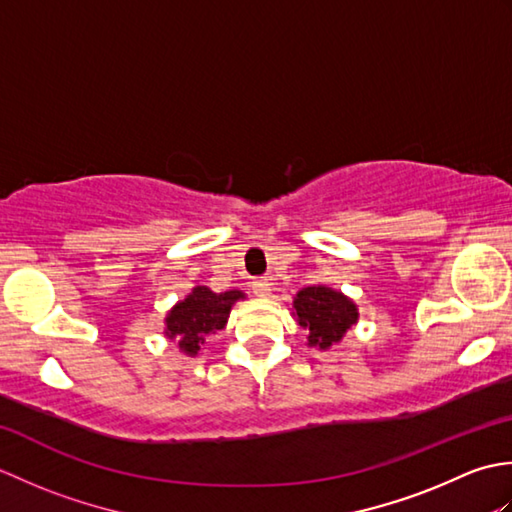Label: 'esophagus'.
<instances>
[{"label":"esophagus","instance_id":"esophagus-1","mask_svg":"<svg viewBox=\"0 0 512 512\" xmlns=\"http://www.w3.org/2000/svg\"><path fill=\"white\" fill-rule=\"evenodd\" d=\"M250 286H253L255 295L262 299H268L270 292H273V284H270V279H253L250 281Z\"/></svg>","mask_w":512,"mask_h":512}]
</instances>
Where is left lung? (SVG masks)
Returning <instances> with one entry per match:
<instances>
[{"mask_svg": "<svg viewBox=\"0 0 512 512\" xmlns=\"http://www.w3.org/2000/svg\"><path fill=\"white\" fill-rule=\"evenodd\" d=\"M292 317L308 330V347L330 350L358 323L354 299L330 286H306L292 297Z\"/></svg>", "mask_w": 512, "mask_h": 512, "instance_id": "left-lung-1", "label": "left lung"}]
</instances>
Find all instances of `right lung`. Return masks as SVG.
<instances>
[{"mask_svg": "<svg viewBox=\"0 0 512 512\" xmlns=\"http://www.w3.org/2000/svg\"><path fill=\"white\" fill-rule=\"evenodd\" d=\"M242 290L213 292L206 286H193L187 297L180 299L165 317V336L176 343L182 354L195 358L200 354L206 336L226 328L228 314L237 301H244Z\"/></svg>", "mask_w": 512, "mask_h": 512, "instance_id": "1", "label": "right lung"}]
</instances>
